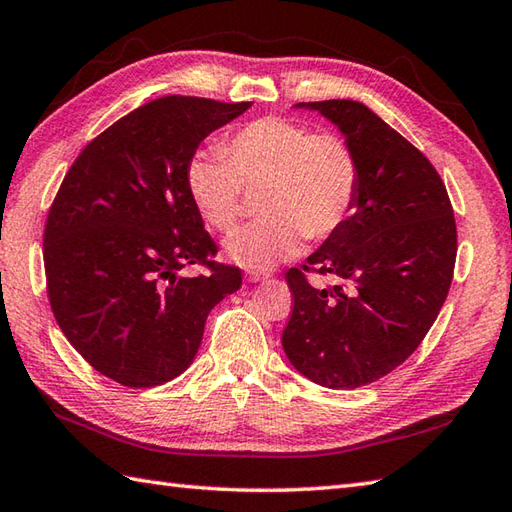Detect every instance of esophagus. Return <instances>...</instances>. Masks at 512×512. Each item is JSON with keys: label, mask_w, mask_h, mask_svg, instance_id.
Returning <instances> with one entry per match:
<instances>
[{"label": "esophagus", "mask_w": 512, "mask_h": 512, "mask_svg": "<svg viewBox=\"0 0 512 512\" xmlns=\"http://www.w3.org/2000/svg\"><path fill=\"white\" fill-rule=\"evenodd\" d=\"M246 279L248 282H264V279H268V273H264V270H248Z\"/></svg>", "instance_id": "1"}]
</instances>
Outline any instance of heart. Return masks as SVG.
<instances>
[{
    "mask_svg": "<svg viewBox=\"0 0 512 512\" xmlns=\"http://www.w3.org/2000/svg\"><path fill=\"white\" fill-rule=\"evenodd\" d=\"M362 170L344 137L315 133L284 117H262L237 128L217 150H197L186 164V188L219 233H233L246 195H259L262 219L226 242V253L248 268L295 255L304 237L335 235L355 213Z\"/></svg>",
    "mask_w": 512,
    "mask_h": 512,
    "instance_id": "heart-1",
    "label": "heart"
}]
</instances>
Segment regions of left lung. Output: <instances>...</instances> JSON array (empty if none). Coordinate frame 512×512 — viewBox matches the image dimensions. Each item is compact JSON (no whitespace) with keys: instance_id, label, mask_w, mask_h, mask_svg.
I'll return each mask as SVG.
<instances>
[{"instance_id":"8db88e82","label":"left lung","mask_w":512,"mask_h":512,"mask_svg":"<svg viewBox=\"0 0 512 512\" xmlns=\"http://www.w3.org/2000/svg\"><path fill=\"white\" fill-rule=\"evenodd\" d=\"M319 110L353 146L362 170L355 213L286 282L293 313L284 353L326 388H359L415 353L442 310L457 257V226L428 157L353 99L297 104ZM308 272L343 284L315 289Z\"/></svg>"}]
</instances>
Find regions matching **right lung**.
<instances>
[{"mask_svg": "<svg viewBox=\"0 0 512 512\" xmlns=\"http://www.w3.org/2000/svg\"><path fill=\"white\" fill-rule=\"evenodd\" d=\"M250 102L168 95L99 133L68 168L48 210L44 268L59 328L97 373L128 388L190 366L206 317L242 286L186 188L204 137ZM204 265L208 274L181 270Z\"/></svg>", "mask_w": 512, "mask_h": 512, "instance_id": "obj_1", "label": "right lung"}]
</instances>
